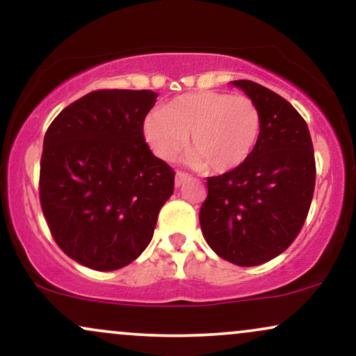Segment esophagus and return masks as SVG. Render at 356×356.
Listing matches in <instances>:
<instances>
[{
	"label": "esophagus",
	"mask_w": 356,
	"mask_h": 356,
	"mask_svg": "<svg viewBox=\"0 0 356 356\" xmlns=\"http://www.w3.org/2000/svg\"><path fill=\"white\" fill-rule=\"evenodd\" d=\"M189 179H191L189 174L182 172V170H177V172H175V187H181L182 184L186 181H189Z\"/></svg>",
	"instance_id": "1"
}]
</instances>
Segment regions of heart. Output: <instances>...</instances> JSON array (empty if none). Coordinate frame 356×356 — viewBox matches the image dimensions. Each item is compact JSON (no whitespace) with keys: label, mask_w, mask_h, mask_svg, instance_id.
Instances as JSON below:
<instances>
[{"label":"heart","mask_w":356,"mask_h":356,"mask_svg":"<svg viewBox=\"0 0 356 356\" xmlns=\"http://www.w3.org/2000/svg\"><path fill=\"white\" fill-rule=\"evenodd\" d=\"M261 127L254 100L206 90L175 97L164 110L147 113L142 130L162 161H174L191 136L187 162L211 172H227L248 161L259 140Z\"/></svg>","instance_id":"obj_1"}]
</instances>
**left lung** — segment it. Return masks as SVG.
<instances>
[{"label":"left lung","mask_w":356,"mask_h":356,"mask_svg":"<svg viewBox=\"0 0 356 356\" xmlns=\"http://www.w3.org/2000/svg\"><path fill=\"white\" fill-rule=\"evenodd\" d=\"M261 112L259 140L239 167L207 177L199 222L216 254L257 266L291 246L312 206L316 165L308 125L298 110L263 85L232 81Z\"/></svg>","instance_id":"1"}]
</instances>
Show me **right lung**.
Listing matches in <instances>:
<instances>
[{"instance_id":"1","label":"right lung","mask_w":356,"mask_h":356,"mask_svg":"<svg viewBox=\"0 0 356 356\" xmlns=\"http://www.w3.org/2000/svg\"><path fill=\"white\" fill-rule=\"evenodd\" d=\"M157 93L95 90L48 127L40 202L61 251L83 266L113 271L149 246L174 169L145 144L142 124Z\"/></svg>"}]
</instances>
